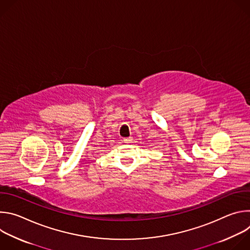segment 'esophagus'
Segmentation results:
<instances>
[{
	"instance_id": "34e87169",
	"label": "esophagus",
	"mask_w": 250,
	"mask_h": 250,
	"mask_svg": "<svg viewBox=\"0 0 250 250\" xmlns=\"http://www.w3.org/2000/svg\"><path fill=\"white\" fill-rule=\"evenodd\" d=\"M131 139H132V137H131V136H129V137H125V138H124V141H125V142H126V144H128V142H130V141H131Z\"/></svg>"
}]
</instances>
